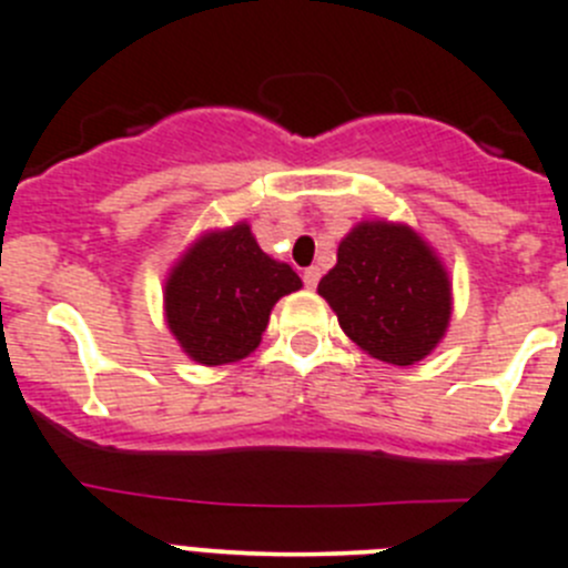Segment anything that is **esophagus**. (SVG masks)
<instances>
[{"mask_svg":"<svg viewBox=\"0 0 568 568\" xmlns=\"http://www.w3.org/2000/svg\"><path fill=\"white\" fill-rule=\"evenodd\" d=\"M320 277H322V272L316 266H311V268H305V272H302V280H305V285H308V288H316Z\"/></svg>","mask_w":568,"mask_h":568,"instance_id":"obj_1","label":"esophagus"}]
</instances>
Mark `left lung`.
Returning a JSON list of instances; mask_svg holds the SVG:
<instances>
[{"instance_id": "obj_1", "label": "left lung", "mask_w": 568, "mask_h": 568, "mask_svg": "<svg viewBox=\"0 0 568 568\" xmlns=\"http://www.w3.org/2000/svg\"><path fill=\"white\" fill-rule=\"evenodd\" d=\"M320 294L364 353L409 367L445 336L452 283L437 254L406 224L364 221L338 243Z\"/></svg>"}]
</instances>
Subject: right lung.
Here are the masks:
<instances>
[{"label":"right lung","instance_id":"obj_1","mask_svg":"<svg viewBox=\"0 0 568 568\" xmlns=\"http://www.w3.org/2000/svg\"><path fill=\"white\" fill-rule=\"evenodd\" d=\"M288 263L268 257L248 224L206 232L164 283V320L193 362H241L263 338L274 302L300 291Z\"/></svg>","mask_w":568,"mask_h":568}]
</instances>
